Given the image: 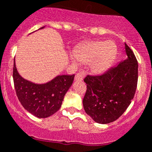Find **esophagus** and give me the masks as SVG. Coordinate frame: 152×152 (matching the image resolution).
Listing matches in <instances>:
<instances>
[{
    "instance_id": "esophagus-1",
    "label": "esophagus",
    "mask_w": 152,
    "mask_h": 152,
    "mask_svg": "<svg viewBox=\"0 0 152 152\" xmlns=\"http://www.w3.org/2000/svg\"><path fill=\"white\" fill-rule=\"evenodd\" d=\"M85 71H79L77 74H76V75H75V81H82V80H83L84 76H85Z\"/></svg>"
}]
</instances>
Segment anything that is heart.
Masks as SVG:
<instances>
[{"label":"heart","mask_w":152,"mask_h":152,"mask_svg":"<svg viewBox=\"0 0 152 152\" xmlns=\"http://www.w3.org/2000/svg\"><path fill=\"white\" fill-rule=\"evenodd\" d=\"M73 54L79 62L90 64L92 73L100 75L107 71L112 64L116 48L110 42L92 41L77 46Z\"/></svg>","instance_id":"b5f03b06"}]
</instances>
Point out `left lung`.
Returning <instances> with one entry per match:
<instances>
[{"mask_svg":"<svg viewBox=\"0 0 152 152\" xmlns=\"http://www.w3.org/2000/svg\"><path fill=\"white\" fill-rule=\"evenodd\" d=\"M126 58L101 75L84 79L87 90L83 99L85 113L96 123L110 124L120 117L134 99L138 78V64L125 43Z\"/></svg>","mask_w":152,"mask_h":152,"instance_id":"1","label":"left lung"}]
</instances>
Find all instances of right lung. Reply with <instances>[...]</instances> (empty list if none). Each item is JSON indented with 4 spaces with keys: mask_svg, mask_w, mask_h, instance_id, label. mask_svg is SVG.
I'll return each instance as SVG.
<instances>
[{
    "mask_svg": "<svg viewBox=\"0 0 152 152\" xmlns=\"http://www.w3.org/2000/svg\"><path fill=\"white\" fill-rule=\"evenodd\" d=\"M74 78L75 75H58L46 83H33L18 74L14 60L13 80L18 99L28 112L38 118H46L58 111Z\"/></svg>",
    "mask_w": 152,
    "mask_h": 152,
    "instance_id": "add662e5",
    "label": "right lung"
}]
</instances>
